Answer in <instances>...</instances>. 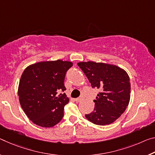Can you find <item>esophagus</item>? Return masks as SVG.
<instances>
[{
    "label": "esophagus",
    "instance_id": "esophagus-1",
    "mask_svg": "<svg viewBox=\"0 0 155 155\" xmlns=\"http://www.w3.org/2000/svg\"><path fill=\"white\" fill-rule=\"evenodd\" d=\"M82 99H83L82 97H78V98H77V99H75L74 100H75L77 102H80L81 101Z\"/></svg>",
    "mask_w": 155,
    "mask_h": 155
}]
</instances>
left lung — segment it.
<instances>
[{
    "label": "left lung",
    "instance_id": "obj_1",
    "mask_svg": "<svg viewBox=\"0 0 155 155\" xmlns=\"http://www.w3.org/2000/svg\"><path fill=\"white\" fill-rule=\"evenodd\" d=\"M86 75L91 86L99 89L94 108L85 117L99 126L112 124L121 117L129 104L130 82L127 72L117 65L93 61L77 63Z\"/></svg>",
    "mask_w": 155,
    "mask_h": 155
}]
</instances>
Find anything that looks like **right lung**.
<instances>
[{
  "instance_id": "obj_1",
  "label": "right lung",
  "mask_w": 155,
  "mask_h": 155,
  "mask_svg": "<svg viewBox=\"0 0 155 155\" xmlns=\"http://www.w3.org/2000/svg\"><path fill=\"white\" fill-rule=\"evenodd\" d=\"M73 65L61 60L42 61L29 65L22 74L18 94L23 111L37 126H54L63 119L69 98L64 92L67 71Z\"/></svg>"
}]
</instances>
